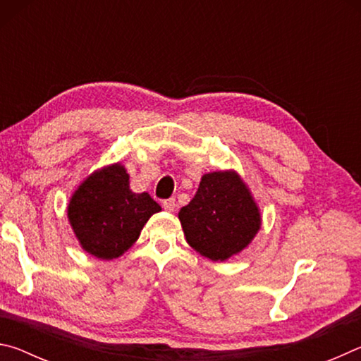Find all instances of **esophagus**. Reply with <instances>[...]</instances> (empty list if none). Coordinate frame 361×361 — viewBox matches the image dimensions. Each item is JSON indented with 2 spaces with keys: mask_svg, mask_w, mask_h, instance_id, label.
<instances>
[{
  "mask_svg": "<svg viewBox=\"0 0 361 361\" xmlns=\"http://www.w3.org/2000/svg\"><path fill=\"white\" fill-rule=\"evenodd\" d=\"M162 207H164V210H167V212H175V209H176L175 199H166V200H162Z\"/></svg>",
  "mask_w": 361,
  "mask_h": 361,
  "instance_id": "1",
  "label": "esophagus"
}]
</instances>
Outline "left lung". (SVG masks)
I'll return each instance as SVG.
<instances>
[{
	"label": "left lung",
	"instance_id": "8db88e82",
	"mask_svg": "<svg viewBox=\"0 0 361 361\" xmlns=\"http://www.w3.org/2000/svg\"><path fill=\"white\" fill-rule=\"evenodd\" d=\"M178 218L186 242L212 261H226L240 253L261 228L258 205L234 170L205 173Z\"/></svg>",
	"mask_w": 361,
	"mask_h": 361
}]
</instances>
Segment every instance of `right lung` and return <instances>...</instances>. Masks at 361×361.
<instances>
[{
    "instance_id": "right-lung-1",
    "label": "right lung",
    "mask_w": 361,
    "mask_h": 361,
    "mask_svg": "<svg viewBox=\"0 0 361 361\" xmlns=\"http://www.w3.org/2000/svg\"><path fill=\"white\" fill-rule=\"evenodd\" d=\"M157 212L161 205L148 192H132L126 167L113 164L89 175L73 192L68 221L84 252L114 259L137 242Z\"/></svg>"
}]
</instances>
